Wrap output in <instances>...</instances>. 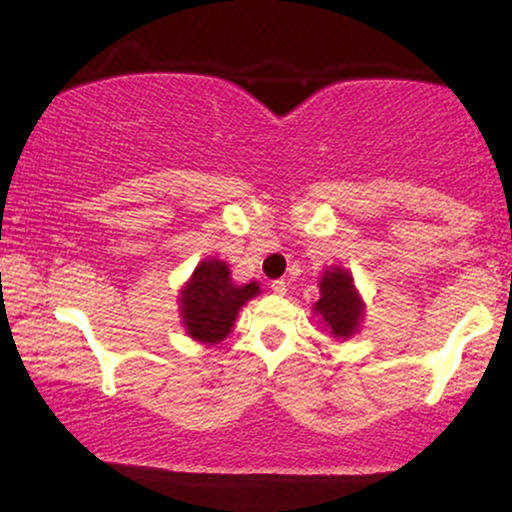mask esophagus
Instances as JSON below:
<instances>
[{
    "label": "esophagus",
    "instance_id": "obj_1",
    "mask_svg": "<svg viewBox=\"0 0 512 512\" xmlns=\"http://www.w3.org/2000/svg\"><path fill=\"white\" fill-rule=\"evenodd\" d=\"M270 288H272V293H277V295H286V291H288V284L284 279H274L272 284H270Z\"/></svg>",
    "mask_w": 512,
    "mask_h": 512
}]
</instances>
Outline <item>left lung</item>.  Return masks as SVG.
Returning <instances> with one entry per match:
<instances>
[{"instance_id":"left-lung-1","label":"left lung","mask_w":512,"mask_h":512,"mask_svg":"<svg viewBox=\"0 0 512 512\" xmlns=\"http://www.w3.org/2000/svg\"><path fill=\"white\" fill-rule=\"evenodd\" d=\"M318 286H321V300L314 305V311L323 318L325 328L335 339L353 337L365 316V302L355 291L351 272L344 268L325 270Z\"/></svg>"}]
</instances>
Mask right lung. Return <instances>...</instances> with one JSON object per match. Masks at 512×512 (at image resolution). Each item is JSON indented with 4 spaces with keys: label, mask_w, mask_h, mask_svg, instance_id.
I'll list each match as a JSON object with an SVG mask.
<instances>
[{
    "label": "right lung",
    "mask_w": 512,
    "mask_h": 512,
    "mask_svg": "<svg viewBox=\"0 0 512 512\" xmlns=\"http://www.w3.org/2000/svg\"><path fill=\"white\" fill-rule=\"evenodd\" d=\"M258 293L261 286L256 281L244 286L233 284L224 261L205 258L180 295V314L187 335L201 344H219L231 332L242 305Z\"/></svg>",
    "instance_id": "add662e5"
}]
</instances>
